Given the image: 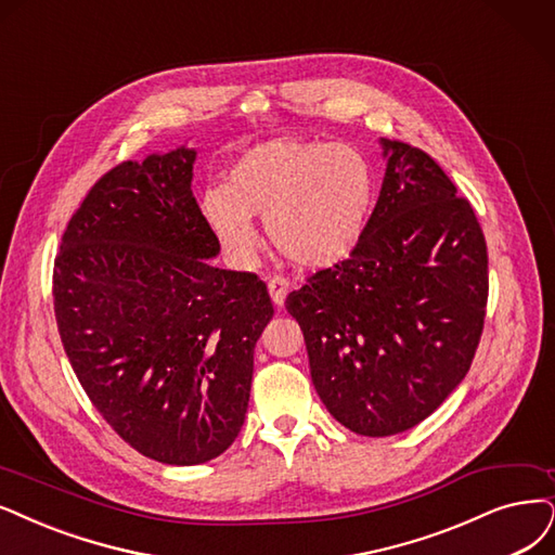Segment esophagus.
Instances as JSON below:
<instances>
[{"mask_svg":"<svg viewBox=\"0 0 555 555\" xmlns=\"http://www.w3.org/2000/svg\"><path fill=\"white\" fill-rule=\"evenodd\" d=\"M267 288H270L272 301H274L276 306H283L285 297H288V293H291V281L283 279V276H272L270 283H267Z\"/></svg>","mask_w":555,"mask_h":555,"instance_id":"34e87169","label":"esophagus"}]
</instances>
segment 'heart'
<instances>
[{
	"label": "heart",
	"mask_w": 555,
	"mask_h": 555,
	"mask_svg": "<svg viewBox=\"0 0 555 555\" xmlns=\"http://www.w3.org/2000/svg\"><path fill=\"white\" fill-rule=\"evenodd\" d=\"M375 198L371 162L347 143L274 139L240 155L203 215L235 260L258 249L251 217H264L274 249L301 267H332L352 254Z\"/></svg>",
	"instance_id": "b5f03b06"
}]
</instances>
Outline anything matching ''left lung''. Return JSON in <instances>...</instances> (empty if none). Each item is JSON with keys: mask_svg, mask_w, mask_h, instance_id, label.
Segmentation results:
<instances>
[{"mask_svg": "<svg viewBox=\"0 0 555 555\" xmlns=\"http://www.w3.org/2000/svg\"><path fill=\"white\" fill-rule=\"evenodd\" d=\"M382 146V192L350 258L285 299L320 400L363 437L404 433L455 391L489 295L487 242L468 198L425 151L396 139Z\"/></svg>", "mask_w": 555, "mask_h": 555, "instance_id": "obj_1", "label": "left lung"}]
</instances>
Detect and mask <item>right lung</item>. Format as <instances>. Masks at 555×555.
Listing matches in <instances>:
<instances>
[{"label": "right lung", "mask_w": 555, "mask_h": 555, "mask_svg": "<svg viewBox=\"0 0 555 555\" xmlns=\"http://www.w3.org/2000/svg\"><path fill=\"white\" fill-rule=\"evenodd\" d=\"M178 149L102 176L54 258L61 343L89 400L141 455L192 466L240 435L254 347L274 315L251 272L212 267L219 240Z\"/></svg>", "instance_id": "right-lung-1"}]
</instances>
